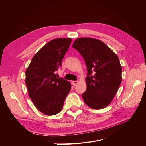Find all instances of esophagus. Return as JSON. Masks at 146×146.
Segmentation results:
<instances>
[{
    "label": "esophagus",
    "mask_w": 146,
    "mask_h": 146,
    "mask_svg": "<svg viewBox=\"0 0 146 146\" xmlns=\"http://www.w3.org/2000/svg\"><path fill=\"white\" fill-rule=\"evenodd\" d=\"M78 83V81H72V84L74 86H76V85H77Z\"/></svg>",
    "instance_id": "obj_1"
}]
</instances>
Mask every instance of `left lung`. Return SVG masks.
I'll return each instance as SVG.
<instances>
[{
  "mask_svg": "<svg viewBox=\"0 0 146 146\" xmlns=\"http://www.w3.org/2000/svg\"><path fill=\"white\" fill-rule=\"evenodd\" d=\"M72 47L84 59L87 67L86 90L82 94L85 103L100 110L111 102L122 82V67L118 56L98 39L80 38Z\"/></svg>",
  "mask_w": 146,
  "mask_h": 146,
  "instance_id": "obj_1",
  "label": "left lung"
}]
</instances>
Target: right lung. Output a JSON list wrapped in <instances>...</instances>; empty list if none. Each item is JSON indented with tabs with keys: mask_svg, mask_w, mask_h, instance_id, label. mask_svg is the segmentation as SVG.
Listing matches in <instances>:
<instances>
[{
	"mask_svg": "<svg viewBox=\"0 0 146 146\" xmlns=\"http://www.w3.org/2000/svg\"><path fill=\"white\" fill-rule=\"evenodd\" d=\"M72 42L70 38L55 39L35 55L25 71L29 95L35 107L46 115L59 113L71 89L69 82L56 77L55 72Z\"/></svg>",
	"mask_w": 146,
	"mask_h": 146,
	"instance_id": "add662e5",
	"label": "right lung"
}]
</instances>
